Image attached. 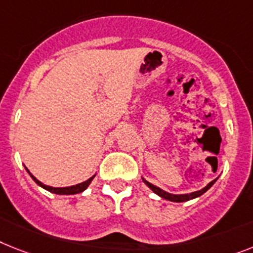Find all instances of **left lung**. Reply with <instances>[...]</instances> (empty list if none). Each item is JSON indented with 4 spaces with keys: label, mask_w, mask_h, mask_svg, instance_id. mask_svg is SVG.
<instances>
[{
    "label": "left lung",
    "mask_w": 253,
    "mask_h": 253,
    "mask_svg": "<svg viewBox=\"0 0 253 253\" xmlns=\"http://www.w3.org/2000/svg\"><path fill=\"white\" fill-rule=\"evenodd\" d=\"M142 181L147 185V186L150 187V189L154 191V193L156 194V195H159L160 198H163V199H167L169 200V202H177V203H181V202H187V200H191V199H195V198L200 197V195H203L204 193H206L207 190L211 189V187L213 186V183L216 182L217 178L213 179V181H211L208 185H207L206 187H203L202 190H199V191H194V193H190V194H170V193H167V191H164V190H162L160 187H156L155 185H152V183H150L149 181H146L145 178H142Z\"/></svg>",
    "instance_id": "1"
}]
</instances>
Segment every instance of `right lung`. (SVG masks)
Listing matches in <instances>:
<instances>
[{"mask_svg":"<svg viewBox=\"0 0 253 253\" xmlns=\"http://www.w3.org/2000/svg\"><path fill=\"white\" fill-rule=\"evenodd\" d=\"M27 169V168H26ZM27 172L29 173V176L32 177V179L35 181V182L39 185V186H41L42 189L47 190V191H50V193H54V194H59V195H74V194H79V193H83L84 190H86V187L90 185V182L93 181V178L95 177V174H94L93 177H90L89 179H86V181H84V182L81 183H77V185H74V186H68V187H51V186H47V185H43L41 181H39V179L36 178V177L33 176L32 173L29 172L28 169H27Z\"/></svg>","mask_w":253,"mask_h":253,"instance_id":"right-lung-1","label":"right lung"}]
</instances>
